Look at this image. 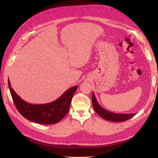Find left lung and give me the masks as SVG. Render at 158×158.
Masks as SVG:
<instances>
[{"instance_id": "8db88e82", "label": "left lung", "mask_w": 158, "mask_h": 158, "mask_svg": "<svg viewBox=\"0 0 158 158\" xmlns=\"http://www.w3.org/2000/svg\"><path fill=\"white\" fill-rule=\"evenodd\" d=\"M92 105L95 112L101 117L102 118L111 122H125L136 114V113H129V114H118L110 112L101 107L97 101L94 93H92Z\"/></svg>"}]
</instances>
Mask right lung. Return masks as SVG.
I'll return each mask as SVG.
<instances>
[{
	"label": "right lung",
	"mask_w": 158,
	"mask_h": 158,
	"mask_svg": "<svg viewBox=\"0 0 158 158\" xmlns=\"http://www.w3.org/2000/svg\"><path fill=\"white\" fill-rule=\"evenodd\" d=\"M10 93L18 111L26 119L41 124H54L61 120L69 111L72 98L77 86L68 89L56 101L44 104H32L23 101L11 87L8 79Z\"/></svg>",
	"instance_id": "right-lung-1"
}]
</instances>
